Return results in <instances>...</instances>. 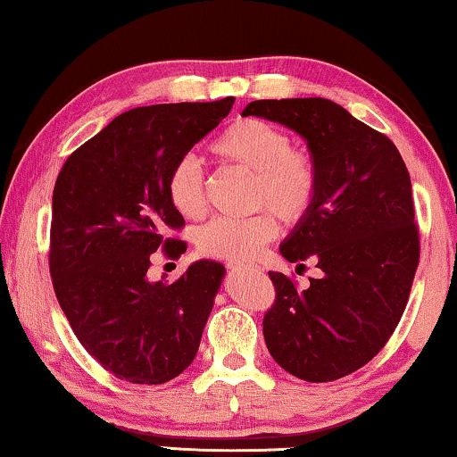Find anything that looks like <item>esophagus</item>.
<instances>
[{
	"instance_id": "1",
	"label": "esophagus",
	"mask_w": 457,
	"mask_h": 457,
	"mask_svg": "<svg viewBox=\"0 0 457 457\" xmlns=\"http://www.w3.org/2000/svg\"><path fill=\"white\" fill-rule=\"evenodd\" d=\"M228 268H230V270H241V268H245V266L237 264V262H228Z\"/></svg>"
}]
</instances>
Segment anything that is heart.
I'll list each match as a JSON object with an SVG mask.
<instances>
[{"mask_svg": "<svg viewBox=\"0 0 457 457\" xmlns=\"http://www.w3.org/2000/svg\"><path fill=\"white\" fill-rule=\"evenodd\" d=\"M227 166L253 174L252 202L270 208L285 224L302 222L316 202L320 172L316 160L303 149L291 147L285 130L260 118H241L228 124L210 147ZM166 195L180 216L208 214V193L197 160L180 158L166 179ZM278 235L270 212L249 218H216L197 233V249L208 258L245 262L258 255Z\"/></svg>", "mask_w": 457, "mask_h": 457, "instance_id": "1", "label": "heart"}]
</instances>
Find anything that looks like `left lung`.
<instances>
[{"label":"left lung","mask_w":457,"mask_h":457,"mask_svg":"<svg viewBox=\"0 0 457 457\" xmlns=\"http://www.w3.org/2000/svg\"><path fill=\"white\" fill-rule=\"evenodd\" d=\"M243 116L302 135L320 172L316 202L280 253L314 260L322 274L297 291L268 272L277 299L262 322L266 347L293 377L343 378L385 347L408 303L420 258L410 172L389 137L330 99H258Z\"/></svg>","instance_id":"8db88e82"}]
</instances>
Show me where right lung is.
Instances as JSON below:
<instances>
[{
  "instance_id": "add662e5",
  "label": "right lung",
  "mask_w": 457,
  "mask_h": 457,
  "mask_svg": "<svg viewBox=\"0 0 457 457\" xmlns=\"http://www.w3.org/2000/svg\"><path fill=\"white\" fill-rule=\"evenodd\" d=\"M235 97L160 104L116 116L68 155L54 187L49 272L87 352L135 385L172 380L195 358L224 266L199 260L152 283L154 252L179 258L185 227L166 195L170 168L228 116Z\"/></svg>"
}]
</instances>
